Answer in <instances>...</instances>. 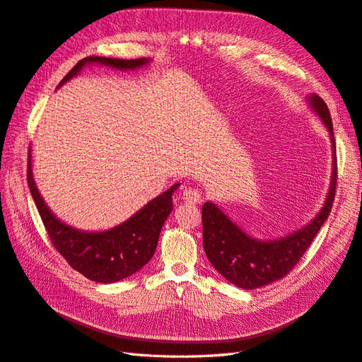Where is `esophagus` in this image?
I'll return each instance as SVG.
<instances>
[{
  "mask_svg": "<svg viewBox=\"0 0 362 362\" xmlns=\"http://www.w3.org/2000/svg\"><path fill=\"white\" fill-rule=\"evenodd\" d=\"M182 199L185 204L196 205L202 201V194L199 190H196V189H185L182 192Z\"/></svg>",
  "mask_w": 362,
  "mask_h": 362,
  "instance_id": "esophagus-1",
  "label": "esophagus"
}]
</instances>
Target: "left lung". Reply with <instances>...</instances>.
<instances>
[{
	"label": "left lung",
	"instance_id": "obj_1",
	"mask_svg": "<svg viewBox=\"0 0 362 362\" xmlns=\"http://www.w3.org/2000/svg\"><path fill=\"white\" fill-rule=\"evenodd\" d=\"M310 108L326 127L332 146V172L323 206L298 231L273 240H259L249 235L240 228L222 208L213 201L202 205L204 249L213 267L235 287L255 290L279 281L298 264L315 238L317 233L329 217L335 185H337V156L332 119L327 105L319 95L306 96Z\"/></svg>",
	"mask_w": 362,
	"mask_h": 362
}]
</instances>
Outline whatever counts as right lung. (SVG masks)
I'll use <instances>...</instances> for the list:
<instances>
[{
  "mask_svg": "<svg viewBox=\"0 0 362 362\" xmlns=\"http://www.w3.org/2000/svg\"><path fill=\"white\" fill-rule=\"evenodd\" d=\"M149 63L151 59L145 57L122 60L90 56L76 63L59 83L57 89L90 64H103V66H110L117 71H134L148 66ZM27 181L42 222L60 255L68 261L72 269L80 272L87 279L101 284H115L129 278L146 266L151 258L154 257L161 228L173 210L172 194L181 185L173 184L170 189L141 206L125 222L110 229L83 231V229L60 221L51 211L45 199L42 198L35 181V175H33L31 146L28 149Z\"/></svg>",
  "mask_w": 362,
  "mask_h": 362,
  "instance_id": "1",
  "label": "right lung"
}]
</instances>
